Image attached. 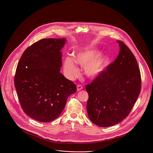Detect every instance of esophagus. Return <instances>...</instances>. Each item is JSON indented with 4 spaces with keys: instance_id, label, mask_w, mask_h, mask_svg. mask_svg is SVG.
Returning a JSON list of instances; mask_svg holds the SVG:
<instances>
[{
    "instance_id": "1",
    "label": "esophagus",
    "mask_w": 153,
    "mask_h": 153,
    "mask_svg": "<svg viewBox=\"0 0 153 153\" xmlns=\"http://www.w3.org/2000/svg\"><path fill=\"white\" fill-rule=\"evenodd\" d=\"M82 88H83V86L81 85H78L77 86V91H80L81 90H82Z\"/></svg>"
}]
</instances>
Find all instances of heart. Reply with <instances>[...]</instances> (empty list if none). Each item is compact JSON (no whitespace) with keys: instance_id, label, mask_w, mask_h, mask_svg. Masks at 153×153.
I'll list each match as a JSON object with an SVG mask.
<instances>
[{"instance_id":"obj_1","label":"heart","mask_w":153,"mask_h":153,"mask_svg":"<svg viewBox=\"0 0 153 153\" xmlns=\"http://www.w3.org/2000/svg\"><path fill=\"white\" fill-rule=\"evenodd\" d=\"M76 62L84 67V71L87 77L94 79L105 70L108 63V57L105 54H98V51L95 49L77 53L74 56V59L71 57H66L63 64L64 70L70 79H73L79 74V69Z\"/></svg>"}]
</instances>
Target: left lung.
Here are the masks:
<instances>
[{
	"label": "left lung",
	"instance_id": "left-lung-1",
	"mask_svg": "<svg viewBox=\"0 0 153 153\" xmlns=\"http://www.w3.org/2000/svg\"><path fill=\"white\" fill-rule=\"evenodd\" d=\"M117 42L120 51L116 60L86 85L89 119L101 127L114 125L125 119L141 90L140 72L135 56L122 41Z\"/></svg>",
	"mask_w": 153,
	"mask_h": 153
}]
</instances>
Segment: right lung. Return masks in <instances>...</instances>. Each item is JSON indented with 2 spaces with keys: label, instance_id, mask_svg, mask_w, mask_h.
<instances>
[{
  "label": "right lung",
  "instance_id": "obj_1",
  "mask_svg": "<svg viewBox=\"0 0 153 153\" xmlns=\"http://www.w3.org/2000/svg\"><path fill=\"white\" fill-rule=\"evenodd\" d=\"M66 39H43L27 48L17 64L14 86L25 114L41 122L57 119L77 88L60 73Z\"/></svg>",
  "mask_w": 153,
  "mask_h": 153
}]
</instances>
